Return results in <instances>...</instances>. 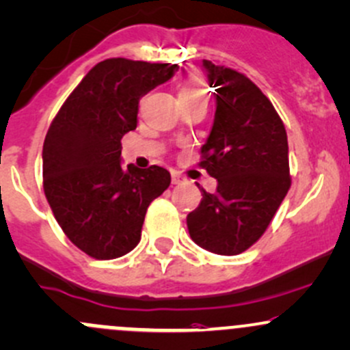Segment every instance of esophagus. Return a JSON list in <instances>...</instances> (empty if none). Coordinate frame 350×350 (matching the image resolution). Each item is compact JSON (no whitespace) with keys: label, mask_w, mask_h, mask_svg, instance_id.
Listing matches in <instances>:
<instances>
[{"label":"esophagus","mask_w":350,"mask_h":350,"mask_svg":"<svg viewBox=\"0 0 350 350\" xmlns=\"http://www.w3.org/2000/svg\"><path fill=\"white\" fill-rule=\"evenodd\" d=\"M184 179H186V178H184L181 172H179V171H172V183H174V184H181Z\"/></svg>","instance_id":"1"}]
</instances>
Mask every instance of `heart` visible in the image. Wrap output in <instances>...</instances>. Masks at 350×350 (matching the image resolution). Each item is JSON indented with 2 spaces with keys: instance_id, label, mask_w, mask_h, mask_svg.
Masks as SVG:
<instances>
[{
  "instance_id": "heart-1",
  "label": "heart",
  "mask_w": 350,
  "mask_h": 350,
  "mask_svg": "<svg viewBox=\"0 0 350 350\" xmlns=\"http://www.w3.org/2000/svg\"><path fill=\"white\" fill-rule=\"evenodd\" d=\"M183 94H204V86L198 78H187L181 86Z\"/></svg>"
}]
</instances>
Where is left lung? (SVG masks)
<instances>
[{"instance_id":"8db88e82","label":"left lung","mask_w":350,"mask_h":350,"mask_svg":"<svg viewBox=\"0 0 350 350\" xmlns=\"http://www.w3.org/2000/svg\"><path fill=\"white\" fill-rule=\"evenodd\" d=\"M202 68L216 88V114L199 164L217 179V191L201 189L202 201L187 214V229L207 251L236 256L262 236L289 191L287 134L251 79L207 59Z\"/></svg>"}]
</instances>
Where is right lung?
I'll return each instance as SVG.
<instances>
[{
    "label": "right lung",
    "mask_w": 350,
    "mask_h": 350,
    "mask_svg": "<svg viewBox=\"0 0 350 350\" xmlns=\"http://www.w3.org/2000/svg\"><path fill=\"white\" fill-rule=\"evenodd\" d=\"M178 64L111 57L98 63L53 119L43 146V187L57 224L94 259L128 254L148 206L171 184L167 169L121 166V139L136 129L139 99Z\"/></svg>",
    "instance_id": "1"
}]
</instances>
